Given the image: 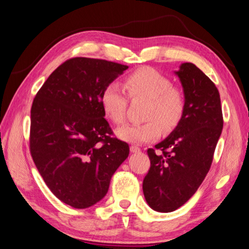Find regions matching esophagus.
I'll use <instances>...</instances> for the list:
<instances>
[{
	"label": "esophagus",
	"mask_w": 249,
	"mask_h": 249,
	"mask_svg": "<svg viewBox=\"0 0 249 249\" xmlns=\"http://www.w3.org/2000/svg\"><path fill=\"white\" fill-rule=\"evenodd\" d=\"M130 151H131L132 153H137V152H140L141 149L138 145H131L130 146Z\"/></svg>",
	"instance_id": "obj_1"
}]
</instances>
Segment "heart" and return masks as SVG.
Here are the masks:
<instances>
[{
    "label": "heart",
    "instance_id": "heart-1",
    "mask_svg": "<svg viewBox=\"0 0 249 249\" xmlns=\"http://www.w3.org/2000/svg\"><path fill=\"white\" fill-rule=\"evenodd\" d=\"M124 88L117 83H110L100 97L105 115L113 124H120L124 121L129 105L127 93L131 100L146 99L148 104L144 110L146 121L124 124L117 129L116 133L121 140L132 143L152 141L161 136L162 127L170 131L184 118L187 108L185 91L157 69L141 67L131 71L124 78Z\"/></svg>",
    "mask_w": 249,
    "mask_h": 249
}]
</instances>
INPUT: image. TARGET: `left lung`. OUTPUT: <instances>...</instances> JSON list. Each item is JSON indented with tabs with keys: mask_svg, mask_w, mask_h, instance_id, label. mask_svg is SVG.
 Here are the masks:
<instances>
[{
	"mask_svg": "<svg viewBox=\"0 0 249 249\" xmlns=\"http://www.w3.org/2000/svg\"><path fill=\"white\" fill-rule=\"evenodd\" d=\"M177 75L187 98L185 115L165 140L148 149L150 169L142 184L150 207L164 213L185 204L202 184L224 124L213 81L192 63L182 64Z\"/></svg>",
	"mask_w": 249,
	"mask_h": 249,
	"instance_id": "8db88e82",
	"label": "left lung"
}]
</instances>
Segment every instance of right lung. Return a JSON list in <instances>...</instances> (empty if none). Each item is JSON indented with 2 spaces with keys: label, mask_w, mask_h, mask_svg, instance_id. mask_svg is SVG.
<instances>
[{
  "label": "right lung",
  "mask_w": 249,
  "mask_h": 249,
  "mask_svg": "<svg viewBox=\"0 0 249 249\" xmlns=\"http://www.w3.org/2000/svg\"><path fill=\"white\" fill-rule=\"evenodd\" d=\"M127 68L74 57L52 72L33 100V161L52 193L75 209L99 202L129 156L128 143L113 137L100 104L104 88Z\"/></svg>",
  "instance_id": "add662e5"
}]
</instances>
